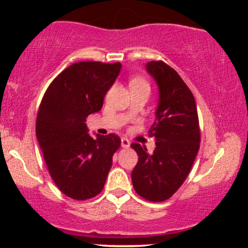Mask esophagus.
Wrapping results in <instances>:
<instances>
[{
	"instance_id": "34e87169",
	"label": "esophagus",
	"mask_w": 248,
	"mask_h": 248,
	"mask_svg": "<svg viewBox=\"0 0 248 248\" xmlns=\"http://www.w3.org/2000/svg\"><path fill=\"white\" fill-rule=\"evenodd\" d=\"M121 147L122 148H129L130 147V142L127 139H121Z\"/></svg>"
}]
</instances>
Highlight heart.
<instances>
[{"instance_id":"heart-1","label":"heart","mask_w":248,"mask_h":248,"mask_svg":"<svg viewBox=\"0 0 248 248\" xmlns=\"http://www.w3.org/2000/svg\"><path fill=\"white\" fill-rule=\"evenodd\" d=\"M129 87H149V82L140 76H135L130 78Z\"/></svg>"}]
</instances>
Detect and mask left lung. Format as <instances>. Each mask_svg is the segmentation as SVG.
Wrapping results in <instances>:
<instances>
[{
  "mask_svg": "<svg viewBox=\"0 0 248 248\" xmlns=\"http://www.w3.org/2000/svg\"><path fill=\"white\" fill-rule=\"evenodd\" d=\"M146 67L160 90L149 129L156 148L149 154L146 146L130 144L139 155L132 181L139 196L157 203L171 197L186 181L198 153L201 130L195 98L178 73L161 61L149 62Z\"/></svg>",
  "mask_w": 248,
  "mask_h": 248,
  "instance_id": "obj_1",
  "label": "left lung"
}]
</instances>
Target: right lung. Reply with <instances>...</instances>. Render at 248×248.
Returning a JSON list of instances; mask_svg holds the SVG:
<instances>
[{
    "mask_svg": "<svg viewBox=\"0 0 248 248\" xmlns=\"http://www.w3.org/2000/svg\"><path fill=\"white\" fill-rule=\"evenodd\" d=\"M120 70V62H75L53 79L39 105L36 135L44 161L57 187L76 201L102 191L120 148L116 134L93 139L85 124L102 108Z\"/></svg>",
    "mask_w": 248,
    "mask_h": 248,
    "instance_id": "right-lung-1",
    "label": "right lung"
}]
</instances>
